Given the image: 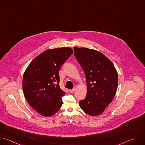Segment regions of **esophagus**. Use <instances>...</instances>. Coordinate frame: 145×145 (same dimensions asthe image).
Wrapping results in <instances>:
<instances>
[{"mask_svg": "<svg viewBox=\"0 0 145 145\" xmlns=\"http://www.w3.org/2000/svg\"><path fill=\"white\" fill-rule=\"evenodd\" d=\"M74 91H75V88H73V89H69V91L71 93H73Z\"/></svg>", "mask_w": 145, "mask_h": 145, "instance_id": "34e87169", "label": "esophagus"}]
</instances>
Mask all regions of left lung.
<instances>
[{
    "instance_id": "1",
    "label": "left lung",
    "mask_w": 145,
    "mask_h": 145,
    "mask_svg": "<svg viewBox=\"0 0 145 145\" xmlns=\"http://www.w3.org/2000/svg\"><path fill=\"white\" fill-rule=\"evenodd\" d=\"M74 51L87 82L86 97L80 101V106L89 116H99L114 97L118 82L117 71L112 62L99 51L86 48H74Z\"/></svg>"
}]
</instances>
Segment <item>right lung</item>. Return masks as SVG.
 <instances>
[{
	"instance_id": "right-lung-1",
	"label": "right lung",
	"mask_w": 145,
	"mask_h": 145,
	"mask_svg": "<svg viewBox=\"0 0 145 145\" xmlns=\"http://www.w3.org/2000/svg\"><path fill=\"white\" fill-rule=\"evenodd\" d=\"M70 48L49 49L29 63L23 77L24 93L29 105L44 116L55 114L65 92L59 87V71L73 54Z\"/></svg>"
}]
</instances>
